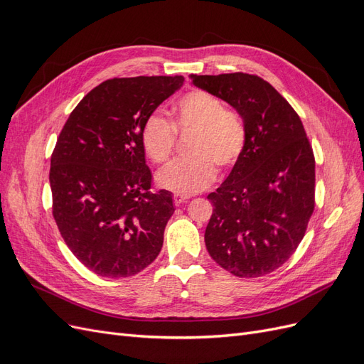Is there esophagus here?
Here are the masks:
<instances>
[{
    "label": "esophagus",
    "mask_w": 364,
    "mask_h": 364,
    "mask_svg": "<svg viewBox=\"0 0 364 364\" xmlns=\"http://www.w3.org/2000/svg\"><path fill=\"white\" fill-rule=\"evenodd\" d=\"M188 199H190V197H188V196H183V194H174V197H173V200H174V205H176V206H179V205L185 203Z\"/></svg>",
    "instance_id": "esophagus-1"
}]
</instances>
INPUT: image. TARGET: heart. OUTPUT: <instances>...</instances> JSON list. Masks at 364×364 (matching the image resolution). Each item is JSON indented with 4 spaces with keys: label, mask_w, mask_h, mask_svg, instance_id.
I'll use <instances>...</instances> for the list:
<instances>
[{
    "label": "heart",
    "mask_w": 364,
    "mask_h": 364,
    "mask_svg": "<svg viewBox=\"0 0 364 364\" xmlns=\"http://www.w3.org/2000/svg\"><path fill=\"white\" fill-rule=\"evenodd\" d=\"M173 112V123L161 114H151L142 126L141 141L147 156L164 164L174 150L176 132L193 134L188 142L191 156L173 161L156 176L164 190L188 196L211 185L217 174L215 164L228 168L238 161L246 146V126L218 97L202 90L182 95Z\"/></svg>",
    "instance_id": "heart-1"
}]
</instances>
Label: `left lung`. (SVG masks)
<instances>
[{
    "label": "left lung",
    "instance_id": "1",
    "mask_svg": "<svg viewBox=\"0 0 364 364\" xmlns=\"http://www.w3.org/2000/svg\"><path fill=\"white\" fill-rule=\"evenodd\" d=\"M200 90L243 118L246 146L217 191L205 230L211 258L238 278L281 267L302 241L314 211L316 162L302 121L258 75L191 74Z\"/></svg>",
    "mask_w": 364,
    "mask_h": 364
}]
</instances>
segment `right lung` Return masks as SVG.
Here are the masks:
<instances>
[{"instance_id": "1", "label": "right lung", "mask_w": 364, "mask_h": 364, "mask_svg": "<svg viewBox=\"0 0 364 364\" xmlns=\"http://www.w3.org/2000/svg\"><path fill=\"white\" fill-rule=\"evenodd\" d=\"M182 83V75L106 80L82 98L58 138L53 217L74 257L98 277H134L159 255L174 206L170 191H151L141 132Z\"/></svg>"}]
</instances>
